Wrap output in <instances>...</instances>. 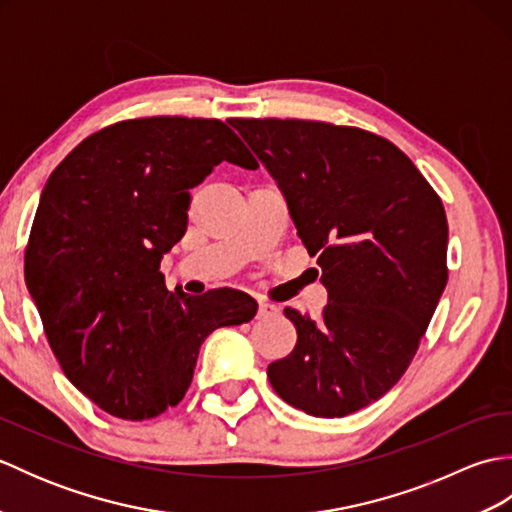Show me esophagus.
Segmentation results:
<instances>
[{
    "label": "esophagus",
    "mask_w": 512,
    "mask_h": 512,
    "mask_svg": "<svg viewBox=\"0 0 512 512\" xmlns=\"http://www.w3.org/2000/svg\"><path fill=\"white\" fill-rule=\"evenodd\" d=\"M279 314V306L275 303H268V301H259V310H257V317L259 319H273Z\"/></svg>",
    "instance_id": "34e87169"
}]
</instances>
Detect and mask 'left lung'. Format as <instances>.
<instances>
[{
    "mask_svg": "<svg viewBox=\"0 0 512 512\" xmlns=\"http://www.w3.org/2000/svg\"><path fill=\"white\" fill-rule=\"evenodd\" d=\"M273 176L328 306L286 308L297 345L268 365L288 405L317 418L367 407L405 374L447 286L440 198L389 140L356 127L279 118L231 123Z\"/></svg>",
    "mask_w": 512,
    "mask_h": 512,
    "instance_id": "1",
    "label": "left lung"
}]
</instances>
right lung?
Returning <instances> with one entry per match:
<instances>
[{"label":"right lung","mask_w":512,"mask_h":512,"mask_svg":"<svg viewBox=\"0 0 512 512\" xmlns=\"http://www.w3.org/2000/svg\"><path fill=\"white\" fill-rule=\"evenodd\" d=\"M220 162L257 169L215 118H136L85 138L41 191L26 286L63 374L116 418L176 407L206 336L257 314L246 292L189 297L160 273L187 231L189 191Z\"/></svg>","instance_id":"right-lung-1"}]
</instances>
